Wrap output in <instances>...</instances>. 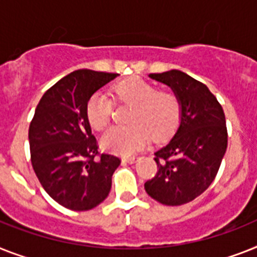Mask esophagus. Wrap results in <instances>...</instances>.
<instances>
[{
	"label": "esophagus",
	"instance_id": "1",
	"mask_svg": "<svg viewBox=\"0 0 257 257\" xmlns=\"http://www.w3.org/2000/svg\"><path fill=\"white\" fill-rule=\"evenodd\" d=\"M138 160L137 156H126V158L122 159V162L123 163H128V164H133V163H135Z\"/></svg>",
	"mask_w": 257,
	"mask_h": 257
}]
</instances>
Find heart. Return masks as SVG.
<instances>
[{"label": "heart", "mask_w": 257, "mask_h": 257, "mask_svg": "<svg viewBox=\"0 0 257 257\" xmlns=\"http://www.w3.org/2000/svg\"><path fill=\"white\" fill-rule=\"evenodd\" d=\"M114 102L130 105L126 126L111 127L101 137L103 150L118 155H133L147 143L169 137L180 122L181 103L171 90H158L142 77L120 80L111 88ZM113 116V101L105 93H94L86 102V118L95 130H103Z\"/></svg>", "instance_id": "1"}]
</instances>
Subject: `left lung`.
Returning <instances> with one entry per match:
<instances>
[{"label": "left lung", "mask_w": 257, "mask_h": 257, "mask_svg": "<svg viewBox=\"0 0 257 257\" xmlns=\"http://www.w3.org/2000/svg\"><path fill=\"white\" fill-rule=\"evenodd\" d=\"M150 77L179 97L181 119L173 138L155 152L158 173L144 189L163 205L179 206L202 194L215 179L227 150L226 118L209 88L184 72L172 69Z\"/></svg>", "instance_id": "obj_1"}]
</instances>
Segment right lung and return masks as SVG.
Masks as SVG:
<instances>
[{
  "label": "right lung",
  "instance_id": "obj_1",
  "mask_svg": "<svg viewBox=\"0 0 257 257\" xmlns=\"http://www.w3.org/2000/svg\"><path fill=\"white\" fill-rule=\"evenodd\" d=\"M116 73L78 69L51 86L30 123L31 164L44 190L61 206L85 211L109 196L119 158L99 154L86 102Z\"/></svg>",
  "mask_w": 257,
  "mask_h": 257
}]
</instances>
